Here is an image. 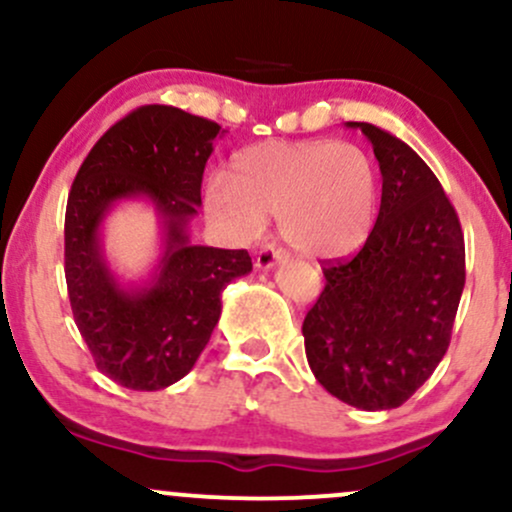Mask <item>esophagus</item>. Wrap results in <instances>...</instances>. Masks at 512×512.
Listing matches in <instances>:
<instances>
[{
	"instance_id": "1",
	"label": "esophagus",
	"mask_w": 512,
	"mask_h": 512,
	"mask_svg": "<svg viewBox=\"0 0 512 512\" xmlns=\"http://www.w3.org/2000/svg\"><path fill=\"white\" fill-rule=\"evenodd\" d=\"M286 260V255L281 250H276L274 245H264V248L257 252L255 257V267L262 269V272H267V269H274L276 264H281Z\"/></svg>"
}]
</instances>
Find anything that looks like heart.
I'll use <instances>...</instances> for the list:
<instances>
[{"label":"heart","instance_id":"heart-1","mask_svg":"<svg viewBox=\"0 0 512 512\" xmlns=\"http://www.w3.org/2000/svg\"><path fill=\"white\" fill-rule=\"evenodd\" d=\"M378 170L361 146L332 139H267L240 149L231 180L204 182V211L233 243L279 236L305 257L332 260L366 243L378 214Z\"/></svg>","mask_w":512,"mask_h":512}]
</instances>
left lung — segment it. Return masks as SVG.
Here are the masks:
<instances>
[{"instance_id": "obj_1", "label": "left lung", "mask_w": 512, "mask_h": 512, "mask_svg": "<svg viewBox=\"0 0 512 512\" xmlns=\"http://www.w3.org/2000/svg\"><path fill=\"white\" fill-rule=\"evenodd\" d=\"M361 129L383 173L378 221L358 255L327 262L303 320L317 383L356 409H395L438 368L464 289L460 219L424 158L395 134Z\"/></svg>"}]
</instances>
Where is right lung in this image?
<instances>
[{"label": "right lung", "mask_w": 512, "mask_h": 512, "mask_svg": "<svg viewBox=\"0 0 512 512\" xmlns=\"http://www.w3.org/2000/svg\"><path fill=\"white\" fill-rule=\"evenodd\" d=\"M221 127L170 105H144L98 139L76 173L64 216V276L74 322L101 373L156 392L195 368L221 317V293L252 272L248 250L190 243L202 175ZM144 198L162 223L149 280L126 284L102 250V221Z\"/></svg>", "instance_id": "1"}]
</instances>
